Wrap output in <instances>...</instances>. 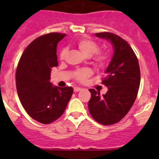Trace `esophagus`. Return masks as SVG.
Instances as JSON below:
<instances>
[{
	"instance_id": "34e87169",
	"label": "esophagus",
	"mask_w": 159,
	"mask_h": 159,
	"mask_svg": "<svg viewBox=\"0 0 159 159\" xmlns=\"http://www.w3.org/2000/svg\"><path fill=\"white\" fill-rule=\"evenodd\" d=\"M81 90H82V88H80V87H75V88H74V92H80V91H81Z\"/></svg>"
}]
</instances>
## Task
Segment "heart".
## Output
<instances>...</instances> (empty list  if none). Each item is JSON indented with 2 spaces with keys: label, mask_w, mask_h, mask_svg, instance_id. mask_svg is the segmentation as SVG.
Wrapping results in <instances>:
<instances>
[{
  "label": "heart",
  "mask_w": 159,
  "mask_h": 159,
  "mask_svg": "<svg viewBox=\"0 0 159 159\" xmlns=\"http://www.w3.org/2000/svg\"><path fill=\"white\" fill-rule=\"evenodd\" d=\"M75 45H76L77 48L80 50V52L84 55V57H91L94 54H95L99 50L98 44L92 40L86 37L80 38V40H77V42L75 43ZM67 48H64L60 52V59L61 60L65 59V57H67ZM108 59H109L108 53L105 52H102L97 53L95 57V61L99 66H104L107 63ZM91 75H92V71L89 69L79 70V71H75V79L77 80L80 81V82H84V81L86 80L87 78Z\"/></svg>",
  "instance_id": "b5f03b06"
}]
</instances>
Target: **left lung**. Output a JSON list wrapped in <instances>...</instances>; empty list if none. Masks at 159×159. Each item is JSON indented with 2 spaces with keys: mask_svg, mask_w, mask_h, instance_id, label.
<instances>
[{
  "mask_svg": "<svg viewBox=\"0 0 159 159\" xmlns=\"http://www.w3.org/2000/svg\"><path fill=\"white\" fill-rule=\"evenodd\" d=\"M97 37L110 41L114 54L107 67L102 83L107 87L105 95L89 89L88 109L95 121L102 125L118 123L134 104L140 84L139 61L129 43L111 32L95 33Z\"/></svg>",
  "mask_w": 159,
  "mask_h": 159,
  "instance_id": "left-lung-1",
  "label": "left lung"
}]
</instances>
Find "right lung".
I'll use <instances>...</instances> for the list:
<instances>
[{"instance_id": "add662e5", "label": "right lung", "mask_w": 159, "mask_h": 159, "mask_svg": "<svg viewBox=\"0 0 159 159\" xmlns=\"http://www.w3.org/2000/svg\"><path fill=\"white\" fill-rule=\"evenodd\" d=\"M66 34L51 32L36 38L24 51L16 71L17 94L29 116L48 124L62 116L73 93L71 87L59 88L50 82L58 66L57 43Z\"/></svg>"}]
</instances>
